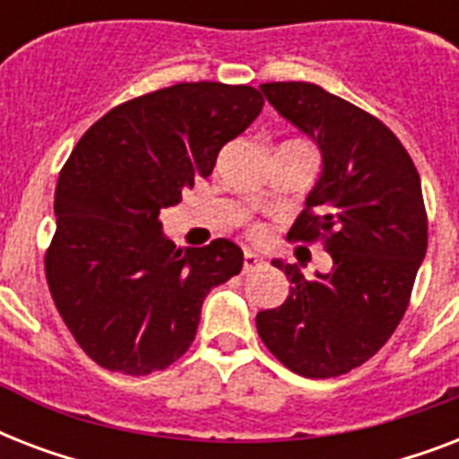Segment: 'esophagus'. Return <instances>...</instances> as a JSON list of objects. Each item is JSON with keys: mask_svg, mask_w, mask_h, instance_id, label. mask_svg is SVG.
I'll list each match as a JSON object with an SVG mask.
<instances>
[{"mask_svg": "<svg viewBox=\"0 0 459 459\" xmlns=\"http://www.w3.org/2000/svg\"><path fill=\"white\" fill-rule=\"evenodd\" d=\"M266 262H264V257H259V255H255V252H245V259H243V272L245 273H250V272H255V269H262V266H264Z\"/></svg>", "mask_w": 459, "mask_h": 459, "instance_id": "1", "label": "esophagus"}]
</instances>
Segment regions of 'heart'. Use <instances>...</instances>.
<instances>
[{"instance_id": "heart-1", "label": "heart", "mask_w": 459, "mask_h": 459, "mask_svg": "<svg viewBox=\"0 0 459 459\" xmlns=\"http://www.w3.org/2000/svg\"><path fill=\"white\" fill-rule=\"evenodd\" d=\"M252 236H255V238H262V236H264V230H262V229H259V226H257V229H252Z\"/></svg>"}]
</instances>
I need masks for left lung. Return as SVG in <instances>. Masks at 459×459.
<instances>
[{
	"label": "left lung",
	"mask_w": 459,
	"mask_h": 459,
	"mask_svg": "<svg viewBox=\"0 0 459 459\" xmlns=\"http://www.w3.org/2000/svg\"><path fill=\"white\" fill-rule=\"evenodd\" d=\"M259 90L324 159L288 240H321L333 259V269L314 279L273 262L290 293L257 314L259 338L300 377H341L377 355L405 316L429 240L420 173L388 126L319 85Z\"/></svg>",
	"instance_id": "left-lung-1"
}]
</instances>
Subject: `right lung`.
Instances as JSON below:
<instances>
[{
  "label": "right lung",
  "mask_w": 459,
  "mask_h": 459,
  "mask_svg": "<svg viewBox=\"0 0 459 459\" xmlns=\"http://www.w3.org/2000/svg\"><path fill=\"white\" fill-rule=\"evenodd\" d=\"M262 107L250 85L178 82L118 104L78 140L56 183L45 273L92 362L143 377L193 345L202 302L240 273L243 250L226 238L176 247L159 212L214 171Z\"/></svg>",
  "instance_id": "1"
}]
</instances>
